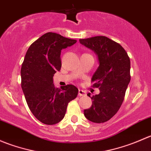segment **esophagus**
<instances>
[{
	"label": "esophagus",
	"mask_w": 151,
	"mask_h": 151,
	"mask_svg": "<svg viewBox=\"0 0 151 151\" xmlns=\"http://www.w3.org/2000/svg\"><path fill=\"white\" fill-rule=\"evenodd\" d=\"M78 95L80 96H83L86 95V93H85L84 91H83V90H79Z\"/></svg>",
	"instance_id": "34e87169"
}]
</instances>
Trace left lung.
Masks as SVG:
<instances>
[{
    "label": "left lung",
    "instance_id": "obj_1",
    "mask_svg": "<svg viewBox=\"0 0 151 151\" xmlns=\"http://www.w3.org/2000/svg\"><path fill=\"white\" fill-rule=\"evenodd\" d=\"M80 42L93 50L99 62L91 82L100 93L91 97L92 106L85 109L84 115L90 121L104 123L117 113L124 100L131 80L130 59L120 44L106 36L82 39ZM88 96L91 97L90 93Z\"/></svg>",
    "mask_w": 151,
    "mask_h": 151
}]
</instances>
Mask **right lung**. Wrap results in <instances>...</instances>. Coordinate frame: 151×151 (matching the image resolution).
<instances>
[{
	"label": "right lung",
	"instance_id": "right-lung-1",
	"mask_svg": "<svg viewBox=\"0 0 151 151\" xmlns=\"http://www.w3.org/2000/svg\"><path fill=\"white\" fill-rule=\"evenodd\" d=\"M77 42L55 33H45L28 48L21 68V86L28 106L39 121L47 125L59 123L68 104L78 94L73 85L58 88L53 76L61 68L60 52Z\"/></svg>",
	"mask_w": 151,
	"mask_h": 151
}]
</instances>
